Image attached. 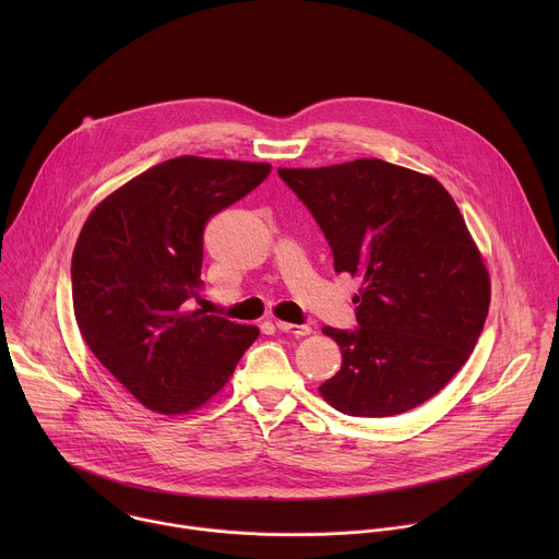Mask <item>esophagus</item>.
<instances>
[{
	"label": "esophagus",
	"mask_w": 559,
	"mask_h": 559,
	"mask_svg": "<svg viewBox=\"0 0 559 559\" xmlns=\"http://www.w3.org/2000/svg\"><path fill=\"white\" fill-rule=\"evenodd\" d=\"M276 328H278V332L294 334V336H309L311 334V328H307V325H292V323H285V321H276Z\"/></svg>",
	"instance_id": "obj_1"
}]
</instances>
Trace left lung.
Here are the masks:
<instances>
[{
  "label": "left lung",
  "instance_id": "obj_1",
  "mask_svg": "<svg viewBox=\"0 0 559 559\" xmlns=\"http://www.w3.org/2000/svg\"><path fill=\"white\" fill-rule=\"evenodd\" d=\"M278 177L321 225L334 270L360 281V328H323L343 365L318 391L367 418L427 403L468 360L491 302L489 270L455 201L433 177L382 158Z\"/></svg>",
  "mask_w": 559,
  "mask_h": 559
}]
</instances>
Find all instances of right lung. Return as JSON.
Wrapping results in <instances>:
<instances>
[{"instance_id": "add662e5", "label": "right lung", "mask_w": 559, "mask_h": 559, "mask_svg": "<svg viewBox=\"0 0 559 559\" xmlns=\"http://www.w3.org/2000/svg\"><path fill=\"white\" fill-rule=\"evenodd\" d=\"M270 170L234 158H168L110 192L79 231L70 270L79 332L145 409H201L257 341L259 328L186 302L203 289L205 223Z\"/></svg>"}]
</instances>
